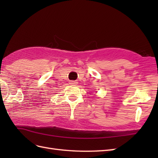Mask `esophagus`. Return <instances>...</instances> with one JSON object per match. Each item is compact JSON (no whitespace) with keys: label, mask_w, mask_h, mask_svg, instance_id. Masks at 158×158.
<instances>
[{"label":"esophagus","mask_w":158,"mask_h":158,"mask_svg":"<svg viewBox=\"0 0 158 158\" xmlns=\"http://www.w3.org/2000/svg\"><path fill=\"white\" fill-rule=\"evenodd\" d=\"M77 83H78V82L76 81H70V84L73 85H77Z\"/></svg>","instance_id":"esophagus-1"}]
</instances>
